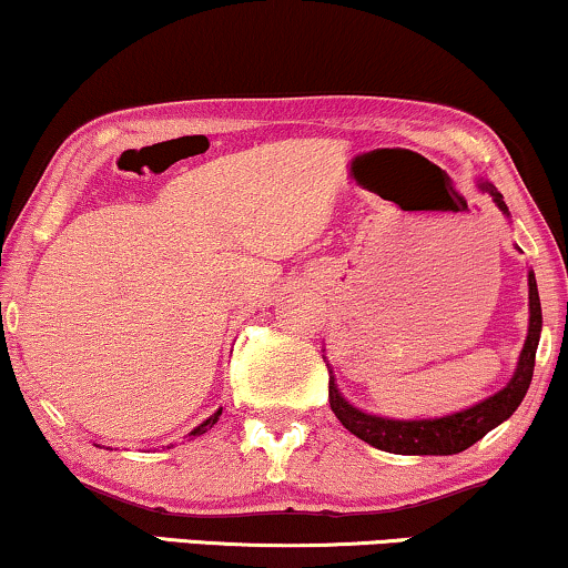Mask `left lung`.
I'll return each mask as SVG.
<instances>
[{
  "mask_svg": "<svg viewBox=\"0 0 568 568\" xmlns=\"http://www.w3.org/2000/svg\"><path fill=\"white\" fill-rule=\"evenodd\" d=\"M481 194H489L495 205L506 219H510L508 205L503 202V194L489 181L477 179L474 181ZM529 328L527 339H524L519 363H516L514 376L510 382L487 400H481L471 408H464L458 413H447V416L434 418H387L376 416L363 408H355L353 403L342 395L334 379V371L328 366V405H332L334 416L339 418L347 432L368 443L371 447H379L384 453L397 455H455L464 453L466 447L479 443L489 429L506 422L519 408L524 395H527L531 374H535V355L537 345H540L542 332V307L540 295H537V278L535 271H529Z\"/></svg>",
  "mask_w": 568,
  "mask_h": 568,
  "instance_id": "1",
  "label": "left lung"
}]
</instances>
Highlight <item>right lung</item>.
<instances>
[{
	"label": "right lung",
	"instance_id": "add662e5",
	"mask_svg": "<svg viewBox=\"0 0 568 568\" xmlns=\"http://www.w3.org/2000/svg\"><path fill=\"white\" fill-rule=\"evenodd\" d=\"M221 413H223V408H219V410H215V413H213V416H207V418H205V422H202L200 426H194V429H192V432H189V437H197V434H205L207 429H213V424H215V422H219V416H221Z\"/></svg>",
	"mask_w": 568,
	"mask_h": 568
}]
</instances>
